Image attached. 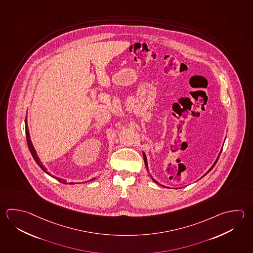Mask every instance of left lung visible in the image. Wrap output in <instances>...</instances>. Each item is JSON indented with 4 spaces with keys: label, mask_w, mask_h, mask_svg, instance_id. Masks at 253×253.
<instances>
[{
    "label": "left lung",
    "mask_w": 253,
    "mask_h": 253,
    "mask_svg": "<svg viewBox=\"0 0 253 253\" xmlns=\"http://www.w3.org/2000/svg\"><path fill=\"white\" fill-rule=\"evenodd\" d=\"M221 152H222V151H221ZM221 152L219 153V156H220V154H221ZM219 156H218V158H217V159H216V161H215V162L214 163V165H213V166H212V167H211V168H210V170H209V172H210V171H211V170H212V168H213V167H214V166H215V164H216V162H217V160H218V158H219ZM143 158H144V162H145V166H146V167H147V169H148V162H147V158H146V155H145V154H144L143 153ZM208 172H206V174H207V173H208ZM205 174V175H206ZM153 181H155V182H157V183H158V184H159V183H158V181H156V180H154V179H153Z\"/></svg>",
    "instance_id": "1"
}]
</instances>
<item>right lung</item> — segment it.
<instances>
[{"label":"right lung","mask_w":253,"mask_h":253,"mask_svg":"<svg viewBox=\"0 0 253 253\" xmlns=\"http://www.w3.org/2000/svg\"><path fill=\"white\" fill-rule=\"evenodd\" d=\"M26 138H27V142H28V146H29V151L31 153V155H32V157H33L34 159H35V161L36 163L39 165L40 168L43 170V172H46L47 174L49 175H51L49 172L46 171V168L43 167V164L40 162V160H39V157H38V155H37V153H36V150H35V148H34L33 145H32V142H31V140H30V136H29V129H28V125H27V120H26ZM52 176V175H51ZM56 180H58L59 181H61L62 183H64V184H66V181L65 180H63V179H61V178H57V177H54ZM72 184H73L72 182Z\"/></svg>","instance_id":"right-lung-1"}]
</instances>
